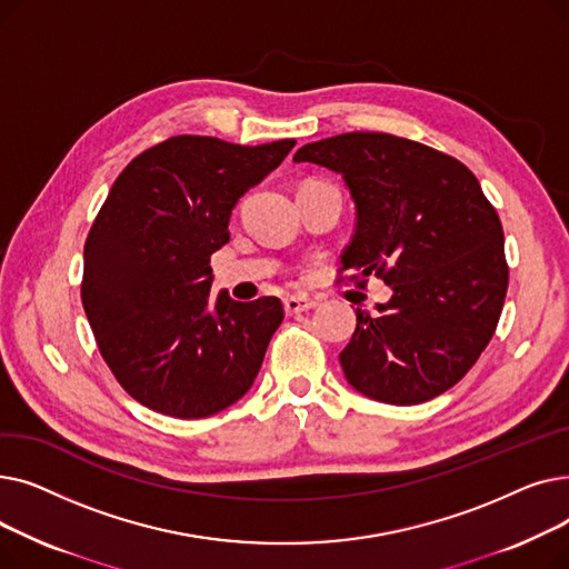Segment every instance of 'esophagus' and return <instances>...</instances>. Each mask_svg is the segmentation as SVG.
<instances>
[{"label": "esophagus", "instance_id": "obj_1", "mask_svg": "<svg viewBox=\"0 0 569 569\" xmlns=\"http://www.w3.org/2000/svg\"><path fill=\"white\" fill-rule=\"evenodd\" d=\"M313 307H316V302L309 300V297H302V295H290V297H286V300H283V309H286L288 316L309 311Z\"/></svg>", "mask_w": 569, "mask_h": 569}]
</instances>
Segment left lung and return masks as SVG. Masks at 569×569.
<instances>
[{"label": "left lung", "instance_id": "left-lung-1", "mask_svg": "<svg viewBox=\"0 0 569 569\" xmlns=\"http://www.w3.org/2000/svg\"><path fill=\"white\" fill-rule=\"evenodd\" d=\"M295 163L343 177L355 234L339 272L392 288L378 313L357 309L339 360L369 399L415 406L455 387L489 346L510 269L493 204L455 157L390 133L355 131L309 142Z\"/></svg>", "mask_w": 569, "mask_h": 569}]
</instances>
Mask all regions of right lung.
Masks as SVG:
<instances>
[{"label": "right lung", "mask_w": 569, "mask_h": 569, "mask_svg": "<svg viewBox=\"0 0 569 569\" xmlns=\"http://www.w3.org/2000/svg\"><path fill=\"white\" fill-rule=\"evenodd\" d=\"M292 147L174 136L114 179L87 234L80 292L106 365L138 403L198 420L249 392L283 307L214 300L209 258L230 239L237 200Z\"/></svg>", "instance_id": "add662e5"}]
</instances>
